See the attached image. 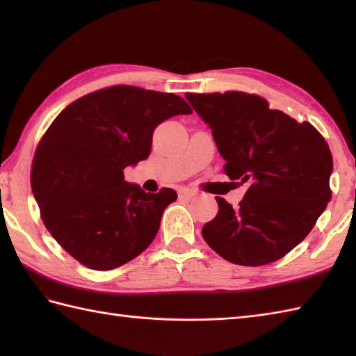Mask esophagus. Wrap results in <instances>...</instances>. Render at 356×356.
Instances as JSON below:
<instances>
[{"label":"esophagus","mask_w":356,"mask_h":356,"mask_svg":"<svg viewBox=\"0 0 356 356\" xmlns=\"http://www.w3.org/2000/svg\"><path fill=\"white\" fill-rule=\"evenodd\" d=\"M194 195L195 193L191 190H186V188H182V190L179 191V197H184V199H193Z\"/></svg>","instance_id":"esophagus-1"}]
</instances>
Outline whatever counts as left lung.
<instances>
[{"label": "left lung", "instance_id": "left-lung-1", "mask_svg": "<svg viewBox=\"0 0 356 356\" xmlns=\"http://www.w3.org/2000/svg\"><path fill=\"white\" fill-rule=\"evenodd\" d=\"M185 97L213 130L225 174L246 185L234 209L216 197L218 213L202 236L214 251L241 266L282 259L305 240L332 197L334 161L327 142L266 99L241 92Z\"/></svg>", "mask_w": 356, "mask_h": 356}]
</instances>
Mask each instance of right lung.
Listing matches in <instances>:
<instances>
[{
  "label": "right lung",
  "instance_id": "1",
  "mask_svg": "<svg viewBox=\"0 0 356 356\" xmlns=\"http://www.w3.org/2000/svg\"><path fill=\"white\" fill-rule=\"evenodd\" d=\"M190 113L172 93L115 86L79 97L53 120L30 182L45 228L73 259L110 270L149 246L177 193H145L124 170L149 156L159 124Z\"/></svg>",
  "mask_w": 356,
  "mask_h": 356
}]
</instances>
